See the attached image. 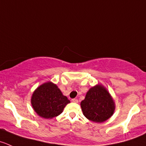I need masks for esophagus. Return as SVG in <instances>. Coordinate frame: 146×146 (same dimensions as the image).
Here are the masks:
<instances>
[{
	"instance_id": "1",
	"label": "esophagus",
	"mask_w": 146,
	"mask_h": 146,
	"mask_svg": "<svg viewBox=\"0 0 146 146\" xmlns=\"http://www.w3.org/2000/svg\"><path fill=\"white\" fill-rule=\"evenodd\" d=\"M71 101L73 102V103H78V100L76 98H73V99H72Z\"/></svg>"
}]
</instances>
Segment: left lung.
I'll list each match as a JSON object with an SVG mask.
<instances>
[{"instance_id": "8db88e82", "label": "left lung", "mask_w": 146, "mask_h": 146, "mask_svg": "<svg viewBox=\"0 0 146 146\" xmlns=\"http://www.w3.org/2000/svg\"><path fill=\"white\" fill-rule=\"evenodd\" d=\"M86 118L95 123H103L113 115L115 104L108 90L102 84L91 87L80 103Z\"/></svg>"}]
</instances>
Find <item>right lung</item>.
<instances>
[{
	"mask_svg": "<svg viewBox=\"0 0 146 146\" xmlns=\"http://www.w3.org/2000/svg\"><path fill=\"white\" fill-rule=\"evenodd\" d=\"M31 103L34 111L39 116L45 119H52L62 113L70 100L63 96L57 85L48 81L34 90Z\"/></svg>",
	"mask_w": 146,
	"mask_h": 146,
	"instance_id": "1",
	"label": "right lung"
}]
</instances>
